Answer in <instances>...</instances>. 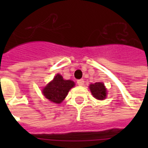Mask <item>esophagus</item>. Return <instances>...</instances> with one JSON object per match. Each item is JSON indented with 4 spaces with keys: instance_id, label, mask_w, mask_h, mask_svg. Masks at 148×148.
<instances>
[{
    "instance_id": "1",
    "label": "esophagus",
    "mask_w": 148,
    "mask_h": 148,
    "mask_svg": "<svg viewBox=\"0 0 148 148\" xmlns=\"http://www.w3.org/2000/svg\"><path fill=\"white\" fill-rule=\"evenodd\" d=\"M77 83L78 84V85L82 86L84 85V81L83 79H80V80H77Z\"/></svg>"
}]
</instances>
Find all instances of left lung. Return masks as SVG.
Returning a JSON list of instances; mask_svg holds the SVG:
<instances>
[{"mask_svg":"<svg viewBox=\"0 0 148 148\" xmlns=\"http://www.w3.org/2000/svg\"><path fill=\"white\" fill-rule=\"evenodd\" d=\"M90 90L92 93L93 96L98 100H103L106 97L107 89L105 88L103 83L97 82L95 84H91L90 85Z\"/></svg>","mask_w":148,"mask_h":148,"instance_id":"obj_1","label":"left lung"}]
</instances>
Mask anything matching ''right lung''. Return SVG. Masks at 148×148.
I'll return each instance as SVG.
<instances>
[{
  "instance_id": "obj_1",
  "label": "right lung",
  "mask_w": 148,
  "mask_h": 148,
  "mask_svg": "<svg viewBox=\"0 0 148 148\" xmlns=\"http://www.w3.org/2000/svg\"><path fill=\"white\" fill-rule=\"evenodd\" d=\"M74 86V81L64 80L61 75L57 74L53 81L43 89V94L49 101L60 103L66 97L70 89Z\"/></svg>"
}]
</instances>
